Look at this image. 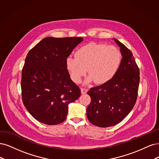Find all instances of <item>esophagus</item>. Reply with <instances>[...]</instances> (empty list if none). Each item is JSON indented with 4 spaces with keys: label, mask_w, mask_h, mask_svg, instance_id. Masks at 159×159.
I'll return each instance as SVG.
<instances>
[{
    "label": "esophagus",
    "mask_w": 159,
    "mask_h": 159,
    "mask_svg": "<svg viewBox=\"0 0 159 159\" xmlns=\"http://www.w3.org/2000/svg\"><path fill=\"white\" fill-rule=\"evenodd\" d=\"M87 92H88V90H87L86 89H83V88L81 89V93L83 94H86Z\"/></svg>",
    "instance_id": "1"
}]
</instances>
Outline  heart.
I'll use <instances>...</instances> for the list:
<instances>
[{"mask_svg": "<svg viewBox=\"0 0 159 159\" xmlns=\"http://www.w3.org/2000/svg\"><path fill=\"white\" fill-rule=\"evenodd\" d=\"M121 53L115 46L92 42L76 51L75 57L66 60V69L70 79L79 83L86 72L90 74L86 83L95 80L103 84L114 78L120 67Z\"/></svg>", "mask_w": 159, "mask_h": 159, "instance_id": "obj_1", "label": "heart"}]
</instances>
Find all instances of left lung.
Masks as SVG:
<instances>
[{"label": "left lung", "mask_w": 159, "mask_h": 159, "mask_svg": "<svg viewBox=\"0 0 159 159\" xmlns=\"http://www.w3.org/2000/svg\"><path fill=\"white\" fill-rule=\"evenodd\" d=\"M120 48L122 59L114 78L90 89L87 94L91 102L86 116L93 125L107 127L119 124L134 107L139 84V69L131 51L114 39Z\"/></svg>", "instance_id": "obj_1"}]
</instances>
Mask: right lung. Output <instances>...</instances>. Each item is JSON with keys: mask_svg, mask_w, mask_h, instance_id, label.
<instances>
[{"mask_svg": "<svg viewBox=\"0 0 159 159\" xmlns=\"http://www.w3.org/2000/svg\"><path fill=\"white\" fill-rule=\"evenodd\" d=\"M80 37L43 39L28 52L22 71V98L35 120L57 125L66 118L68 105L80 96L71 80L66 60L83 42Z\"/></svg>", "mask_w": 159, "mask_h": 159, "instance_id": "right-lung-1", "label": "right lung"}]
</instances>
